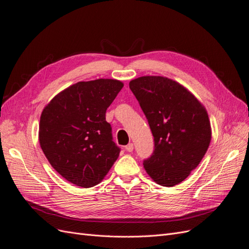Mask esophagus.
I'll return each mask as SVG.
<instances>
[{"mask_svg": "<svg viewBox=\"0 0 249 249\" xmlns=\"http://www.w3.org/2000/svg\"><path fill=\"white\" fill-rule=\"evenodd\" d=\"M124 148H125L126 152H129V153L133 152V149H134V145H133V143H129V144H127V145H125V146H124Z\"/></svg>", "mask_w": 249, "mask_h": 249, "instance_id": "esophagus-1", "label": "esophagus"}]
</instances>
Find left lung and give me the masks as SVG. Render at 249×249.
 <instances>
[{
    "mask_svg": "<svg viewBox=\"0 0 249 249\" xmlns=\"http://www.w3.org/2000/svg\"><path fill=\"white\" fill-rule=\"evenodd\" d=\"M129 85L155 140L154 153L143 166L157 184L176 186L198 166L209 148L208 112L186 87L166 77H139Z\"/></svg>",
    "mask_w": 249,
    "mask_h": 249,
    "instance_id": "1",
    "label": "left lung"
}]
</instances>
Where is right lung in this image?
Returning a JSON list of instances; mask_svg holds the SVG:
<instances>
[{"instance_id":"1","label":"right lung","mask_w":249,"mask_h":249,"mask_svg":"<svg viewBox=\"0 0 249 249\" xmlns=\"http://www.w3.org/2000/svg\"><path fill=\"white\" fill-rule=\"evenodd\" d=\"M124 83L115 79L81 81L55 95L43 108L38 139L50 164L71 184H100L117 160L106 110Z\"/></svg>"}]
</instances>
